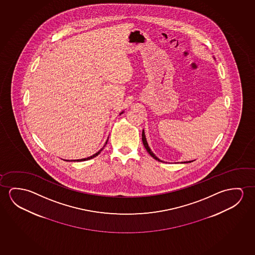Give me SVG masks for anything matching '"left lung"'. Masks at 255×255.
<instances>
[{"label": "left lung", "instance_id": "8db88e82", "mask_svg": "<svg viewBox=\"0 0 255 255\" xmlns=\"http://www.w3.org/2000/svg\"><path fill=\"white\" fill-rule=\"evenodd\" d=\"M142 141H143V145L145 146V148L146 149V151L148 152L149 154L151 155V156L153 157V159H155L156 161H162L158 158V157L155 156V154L152 152V150L150 149L149 147L148 144H147V141H146V138H145V132H144V129H143V131H142ZM191 161H184V163H187V162H192Z\"/></svg>", "mask_w": 255, "mask_h": 255}]
</instances>
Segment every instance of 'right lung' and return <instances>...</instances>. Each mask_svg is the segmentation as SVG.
<instances>
[{
	"label": "right lung",
	"instance_id": "1",
	"mask_svg": "<svg viewBox=\"0 0 255 255\" xmlns=\"http://www.w3.org/2000/svg\"><path fill=\"white\" fill-rule=\"evenodd\" d=\"M123 113H124V111H123V112H121V113H120V115H121V114H123ZM107 143H108V140H107L106 143H105V145H104V146H105V145H107ZM104 146H103V147H102V148L101 149V150H99V151H98V152H97V153H94V154H93V155H92V156L87 157V158H84V159H79V160H71V161H87V160H90V159H93V158H94V157H96V156H97V155H98V154H100V153H101V152H102V150H103V148H104ZM64 161H65V160H64ZM66 161H70V160H66Z\"/></svg>",
	"mask_w": 255,
	"mask_h": 255
}]
</instances>
